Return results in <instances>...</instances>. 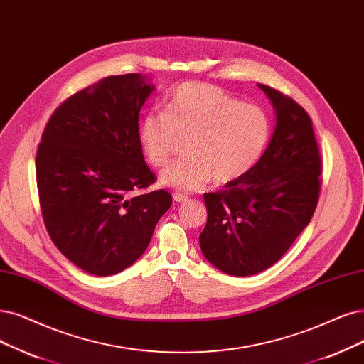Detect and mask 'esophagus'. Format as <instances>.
Returning a JSON list of instances; mask_svg holds the SVG:
<instances>
[{
	"label": "esophagus",
	"instance_id": "esophagus-1",
	"mask_svg": "<svg viewBox=\"0 0 364 364\" xmlns=\"http://www.w3.org/2000/svg\"><path fill=\"white\" fill-rule=\"evenodd\" d=\"M172 199L175 200V203H184V200L189 199V196L184 195V193H180V192H175V193L172 195Z\"/></svg>",
	"mask_w": 364,
	"mask_h": 364
}]
</instances>
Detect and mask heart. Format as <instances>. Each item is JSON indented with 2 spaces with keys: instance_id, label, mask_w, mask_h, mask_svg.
<instances>
[{
  "instance_id": "b5f03b06",
  "label": "heart",
  "mask_w": 364,
  "mask_h": 364,
  "mask_svg": "<svg viewBox=\"0 0 364 364\" xmlns=\"http://www.w3.org/2000/svg\"><path fill=\"white\" fill-rule=\"evenodd\" d=\"M145 157L165 166L186 144V159L160 172L159 183L178 191H199L211 180L230 184L249 173L272 136L264 109L246 105L218 87L187 82L175 88L166 111L145 114L138 127Z\"/></svg>"
}]
</instances>
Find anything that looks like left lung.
<instances>
[{"mask_svg":"<svg viewBox=\"0 0 364 364\" xmlns=\"http://www.w3.org/2000/svg\"><path fill=\"white\" fill-rule=\"evenodd\" d=\"M276 114L273 136L243 178L205 193L204 257L231 276H252L277 262L311 222L319 198L321 156L312 119L284 94L258 84Z\"/></svg>","mask_w":364,"mask_h":364,"instance_id":"1","label":"left lung"}]
</instances>
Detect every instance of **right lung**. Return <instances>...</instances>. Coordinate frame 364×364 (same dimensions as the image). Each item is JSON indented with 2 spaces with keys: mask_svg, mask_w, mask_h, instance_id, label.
<instances>
[{
  "mask_svg": "<svg viewBox=\"0 0 364 364\" xmlns=\"http://www.w3.org/2000/svg\"><path fill=\"white\" fill-rule=\"evenodd\" d=\"M154 91L139 73L107 76L73 94L49 118L36 156L37 189L53 243L94 276L126 270L150 245L172 196L156 181L139 142V111Z\"/></svg>",
  "mask_w": 364,
  "mask_h": 364,
  "instance_id": "1",
  "label": "right lung"
}]
</instances>
